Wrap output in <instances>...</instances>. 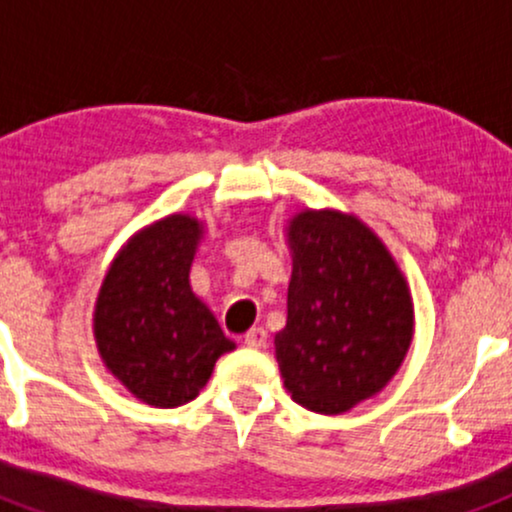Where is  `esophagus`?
Masks as SVG:
<instances>
[{
	"instance_id": "esophagus-1",
	"label": "esophagus",
	"mask_w": 512,
	"mask_h": 512,
	"mask_svg": "<svg viewBox=\"0 0 512 512\" xmlns=\"http://www.w3.org/2000/svg\"><path fill=\"white\" fill-rule=\"evenodd\" d=\"M243 343H246L248 348H256V351H261V348H266V330L251 328L246 336H243Z\"/></svg>"
}]
</instances>
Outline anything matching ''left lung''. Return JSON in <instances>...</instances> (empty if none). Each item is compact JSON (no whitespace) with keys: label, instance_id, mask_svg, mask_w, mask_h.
Returning <instances> with one entry per match:
<instances>
[{"label":"left lung","instance_id":"1","mask_svg":"<svg viewBox=\"0 0 512 512\" xmlns=\"http://www.w3.org/2000/svg\"><path fill=\"white\" fill-rule=\"evenodd\" d=\"M287 241V325L274 336L284 387L312 413H346L377 395L408 354V282L354 215L305 210L289 220Z\"/></svg>","mask_w":512,"mask_h":512}]
</instances>
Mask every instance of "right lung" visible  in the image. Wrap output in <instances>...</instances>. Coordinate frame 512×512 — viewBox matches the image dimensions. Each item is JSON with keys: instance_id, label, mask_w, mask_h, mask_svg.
Segmentation results:
<instances>
[{"instance_id": "add662e5", "label": "right lung", "mask_w": 512, "mask_h": 512, "mask_svg": "<svg viewBox=\"0 0 512 512\" xmlns=\"http://www.w3.org/2000/svg\"><path fill=\"white\" fill-rule=\"evenodd\" d=\"M200 238L197 217L156 220L120 248L99 287L94 307L99 356L153 408H179L194 400L215 361L235 348L189 287Z\"/></svg>"}]
</instances>
